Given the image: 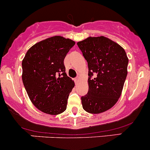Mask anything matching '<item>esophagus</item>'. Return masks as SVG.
<instances>
[{
	"instance_id": "esophagus-1",
	"label": "esophagus",
	"mask_w": 150,
	"mask_h": 150,
	"mask_svg": "<svg viewBox=\"0 0 150 150\" xmlns=\"http://www.w3.org/2000/svg\"><path fill=\"white\" fill-rule=\"evenodd\" d=\"M79 77H76V78H75V79H74V82H75V83H76V82H77L78 81H79Z\"/></svg>"
}]
</instances>
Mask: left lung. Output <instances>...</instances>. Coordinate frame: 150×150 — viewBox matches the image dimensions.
I'll return each instance as SVG.
<instances>
[{
	"label": "left lung",
	"instance_id": "obj_1",
	"mask_svg": "<svg viewBox=\"0 0 150 150\" xmlns=\"http://www.w3.org/2000/svg\"><path fill=\"white\" fill-rule=\"evenodd\" d=\"M88 65V92L82 108L97 114L110 109L120 97L127 75L128 58L122 46L105 37L77 42Z\"/></svg>",
	"mask_w": 150,
	"mask_h": 150
}]
</instances>
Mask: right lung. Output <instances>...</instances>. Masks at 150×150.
<instances>
[{
	"mask_svg": "<svg viewBox=\"0 0 150 150\" xmlns=\"http://www.w3.org/2000/svg\"><path fill=\"white\" fill-rule=\"evenodd\" d=\"M75 42L60 36L40 41L22 62V79L30 100L42 112L57 115L66 110L74 82L67 76L64 59Z\"/></svg>",
	"mask_w": 150,
	"mask_h": 150,
	"instance_id": "add662e5",
	"label": "right lung"
}]
</instances>
